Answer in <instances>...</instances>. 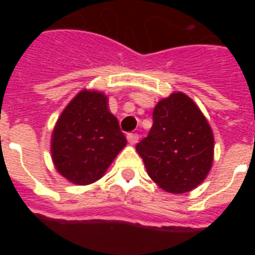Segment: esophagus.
Wrapping results in <instances>:
<instances>
[{"instance_id":"esophagus-1","label":"esophagus","mask_w":255,"mask_h":255,"mask_svg":"<svg viewBox=\"0 0 255 255\" xmlns=\"http://www.w3.org/2000/svg\"><path fill=\"white\" fill-rule=\"evenodd\" d=\"M126 138H128V141H129V143L131 144V145H134V144L138 143L139 135L138 134H132V132H130V134H128V136H126Z\"/></svg>"}]
</instances>
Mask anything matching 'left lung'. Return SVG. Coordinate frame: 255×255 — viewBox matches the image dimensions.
<instances>
[{
  "label": "left lung",
  "instance_id": "left-lung-1",
  "mask_svg": "<svg viewBox=\"0 0 255 255\" xmlns=\"http://www.w3.org/2000/svg\"><path fill=\"white\" fill-rule=\"evenodd\" d=\"M215 138L208 121L186 94L177 92L153 110V126L136 144L150 179L163 190L188 193L204 181L213 162Z\"/></svg>",
  "mask_w": 255,
  "mask_h": 255
}]
</instances>
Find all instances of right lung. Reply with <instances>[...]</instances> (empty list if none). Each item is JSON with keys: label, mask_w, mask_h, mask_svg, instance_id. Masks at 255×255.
<instances>
[{"label": "right lung", "mask_w": 255, "mask_h": 255, "mask_svg": "<svg viewBox=\"0 0 255 255\" xmlns=\"http://www.w3.org/2000/svg\"><path fill=\"white\" fill-rule=\"evenodd\" d=\"M126 145L108 98L83 89L58 117L52 132V161L60 175L76 185H89L105 175Z\"/></svg>", "instance_id": "1"}]
</instances>
